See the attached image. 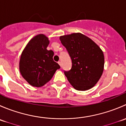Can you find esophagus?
I'll use <instances>...</instances> for the list:
<instances>
[{
    "label": "esophagus",
    "mask_w": 126,
    "mask_h": 126,
    "mask_svg": "<svg viewBox=\"0 0 126 126\" xmlns=\"http://www.w3.org/2000/svg\"><path fill=\"white\" fill-rule=\"evenodd\" d=\"M58 64H59V65L61 67H62V63H61V62H58Z\"/></svg>",
    "instance_id": "1"
}]
</instances>
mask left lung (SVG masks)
<instances>
[{"instance_id":"obj_1","label":"left lung","mask_w":126,"mask_h":126,"mask_svg":"<svg viewBox=\"0 0 126 126\" xmlns=\"http://www.w3.org/2000/svg\"><path fill=\"white\" fill-rule=\"evenodd\" d=\"M72 61L69 71L64 74L76 90L85 91L93 87L104 71V56L99 47L80 33L60 37Z\"/></svg>"}]
</instances>
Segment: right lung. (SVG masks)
Wrapping results in <instances>:
<instances>
[{
    "instance_id": "1",
    "label": "right lung",
    "mask_w": 126,
    "mask_h": 126,
    "mask_svg": "<svg viewBox=\"0 0 126 126\" xmlns=\"http://www.w3.org/2000/svg\"><path fill=\"white\" fill-rule=\"evenodd\" d=\"M49 44L48 38L39 34L29 42L21 54L20 72L33 87H41L45 85L60 68L53 60L54 52L47 50Z\"/></svg>"
}]
</instances>
